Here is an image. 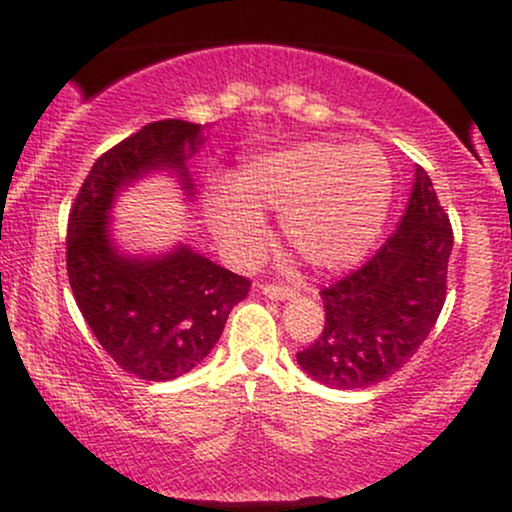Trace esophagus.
<instances>
[{
  "mask_svg": "<svg viewBox=\"0 0 512 512\" xmlns=\"http://www.w3.org/2000/svg\"><path fill=\"white\" fill-rule=\"evenodd\" d=\"M262 293L272 301H291V298L298 296L296 289H289V286H274V284H264Z\"/></svg>",
  "mask_w": 512,
  "mask_h": 512,
  "instance_id": "esophagus-1",
  "label": "esophagus"
}]
</instances>
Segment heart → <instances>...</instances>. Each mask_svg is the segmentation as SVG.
<instances>
[{
    "mask_svg": "<svg viewBox=\"0 0 512 512\" xmlns=\"http://www.w3.org/2000/svg\"><path fill=\"white\" fill-rule=\"evenodd\" d=\"M392 182L375 146L313 139L252 158L231 182L211 185L207 216L223 250L250 264L267 245L264 214H281L286 245L308 267L332 272L361 260L380 236Z\"/></svg>",
    "mask_w": 512,
    "mask_h": 512,
    "instance_id": "heart-1",
    "label": "heart"
}]
</instances>
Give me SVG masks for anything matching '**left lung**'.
Returning a JSON list of instances; mask_svg holds the SVG:
<instances>
[{"mask_svg": "<svg viewBox=\"0 0 512 512\" xmlns=\"http://www.w3.org/2000/svg\"><path fill=\"white\" fill-rule=\"evenodd\" d=\"M450 219L416 166L407 211L370 260L320 291L325 327L298 366L334 390H366L399 370L436 325L448 291Z\"/></svg>", "mask_w": 512, "mask_h": 512, "instance_id": "obj_1", "label": "left lung"}]
</instances>
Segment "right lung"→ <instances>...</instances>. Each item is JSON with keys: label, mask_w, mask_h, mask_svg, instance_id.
Masks as SVG:
<instances>
[{"label": "right lung", "mask_w": 512, "mask_h": 512, "mask_svg": "<svg viewBox=\"0 0 512 512\" xmlns=\"http://www.w3.org/2000/svg\"><path fill=\"white\" fill-rule=\"evenodd\" d=\"M204 127L161 120L115 144L93 163L69 214L67 274L81 315L117 366L154 383L202 363L250 291L245 276L190 245L129 255L113 236L117 195L149 173H170L187 199L195 195L187 161L207 142Z\"/></svg>", "instance_id": "add662e5"}]
</instances>
